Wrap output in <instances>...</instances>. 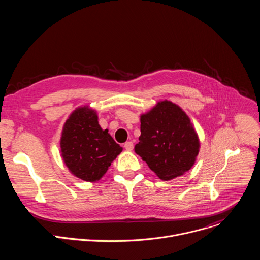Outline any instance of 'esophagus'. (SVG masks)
I'll list each match as a JSON object with an SVG mask.
<instances>
[{
    "label": "esophagus",
    "instance_id": "esophagus-1",
    "mask_svg": "<svg viewBox=\"0 0 260 260\" xmlns=\"http://www.w3.org/2000/svg\"><path fill=\"white\" fill-rule=\"evenodd\" d=\"M124 148L125 149L127 150V151H132L133 149H134V144H133V142H126V143H124Z\"/></svg>",
    "mask_w": 260,
    "mask_h": 260
}]
</instances>
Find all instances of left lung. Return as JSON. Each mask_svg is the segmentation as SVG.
Segmentation results:
<instances>
[{
	"instance_id": "8db88e82",
	"label": "left lung",
	"mask_w": 260,
	"mask_h": 260,
	"mask_svg": "<svg viewBox=\"0 0 260 260\" xmlns=\"http://www.w3.org/2000/svg\"><path fill=\"white\" fill-rule=\"evenodd\" d=\"M135 152L161 180H172L193 166L200 141L189 117L176 104L162 101L141 115Z\"/></svg>"
}]
</instances>
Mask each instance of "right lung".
I'll return each mask as SVG.
<instances>
[{
	"label": "right lung",
	"mask_w": 260,
	"mask_h": 260,
	"mask_svg": "<svg viewBox=\"0 0 260 260\" xmlns=\"http://www.w3.org/2000/svg\"><path fill=\"white\" fill-rule=\"evenodd\" d=\"M61 157L70 172L87 182L100 180L122 147L102 129L94 110L76 109L67 119L60 138Z\"/></svg>",
	"instance_id": "1"
}]
</instances>
